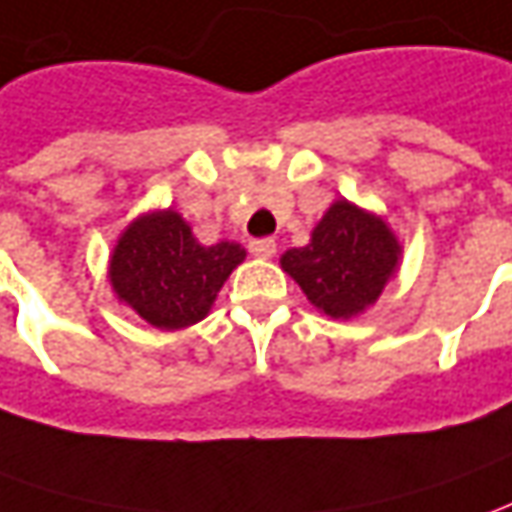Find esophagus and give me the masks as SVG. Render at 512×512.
I'll return each instance as SVG.
<instances>
[{
  "instance_id": "1",
  "label": "esophagus",
  "mask_w": 512,
  "mask_h": 512,
  "mask_svg": "<svg viewBox=\"0 0 512 512\" xmlns=\"http://www.w3.org/2000/svg\"><path fill=\"white\" fill-rule=\"evenodd\" d=\"M249 252L255 257H274V252H277V243L271 241V238H260V241H252L249 243Z\"/></svg>"
}]
</instances>
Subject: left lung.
Returning <instances> with one entry per match:
<instances>
[{
    "mask_svg": "<svg viewBox=\"0 0 512 512\" xmlns=\"http://www.w3.org/2000/svg\"><path fill=\"white\" fill-rule=\"evenodd\" d=\"M401 263V243L384 218L347 198L330 204L311 232V243L288 249L280 266L314 308L330 319H350L370 308Z\"/></svg>",
    "mask_w": 512,
    "mask_h": 512,
    "instance_id": "left-lung-1",
    "label": "left lung"
}]
</instances>
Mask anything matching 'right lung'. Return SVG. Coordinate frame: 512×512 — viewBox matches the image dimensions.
Wrapping results in <instances>:
<instances>
[{
	"label": "right lung",
	"mask_w": 512,
	"mask_h": 512,
	"mask_svg": "<svg viewBox=\"0 0 512 512\" xmlns=\"http://www.w3.org/2000/svg\"><path fill=\"white\" fill-rule=\"evenodd\" d=\"M246 257L241 243L201 246L176 210L131 221L109 260L117 300L159 330L196 325L210 314L221 285Z\"/></svg>",
	"instance_id": "right-lung-1"
}]
</instances>
